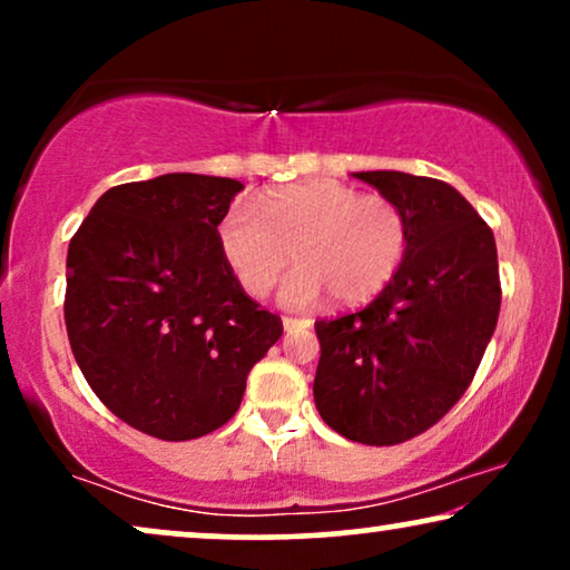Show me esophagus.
Masks as SVG:
<instances>
[{
  "instance_id": "esophagus-1",
  "label": "esophagus",
  "mask_w": 570,
  "mask_h": 570,
  "mask_svg": "<svg viewBox=\"0 0 570 570\" xmlns=\"http://www.w3.org/2000/svg\"><path fill=\"white\" fill-rule=\"evenodd\" d=\"M308 326H311V318H293V316H285V318H283V330H285L287 334L301 332V330H308Z\"/></svg>"
}]
</instances>
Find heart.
I'll return each mask as SVG.
<instances>
[{"instance_id":"heart-1","label":"heart","mask_w":570,"mask_h":570,"mask_svg":"<svg viewBox=\"0 0 570 570\" xmlns=\"http://www.w3.org/2000/svg\"><path fill=\"white\" fill-rule=\"evenodd\" d=\"M217 246L238 285L262 298L283 275L279 298L308 308L334 301L365 303L396 277L410 252V220L394 199L340 181H306L230 202L217 223Z\"/></svg>"}]
</instances>
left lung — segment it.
Returning a JSON list of instances; mask_svg holds the SVG:
<instances>
[{
    "label": "left lung",
    "mask_w": 570,
    "mask_h": 570,
    "mask_svg": "<svg viewBox=\"0 0 570 570\" xmlns=\"http://www.w3.org/2000/svg\"><path fill=\"white\" fill-rule=\"evenodd\" d=\"M410 220V252L368 306L316 322L314 400L350 441L394 446L439 423L472 384L501 311L493 230L454 186L361 170Z\"/></svg>",
    "instance_id": "8db88e82"
}]
</instances>
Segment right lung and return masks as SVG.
Instances as JSON below:
<instances>
[{
    "instance_id": "right-lung-1",
    "label": "right lung",
    "mask_w": 570,
    "mask_h": 570,
    "mask_svg": "<svg viewBox=\"0 0 570 570\" xmlns=\"http://www.w3.org/2000/svg\"><path fill=\"white\" fill-rule=\"evenodd\" d=\"M240 189L202 174L114 186L69 240L75 361L116 417L155 439L191 441L228 423L248 371L283 337L217 246Z\"/></svg>"
}]
</instances>
